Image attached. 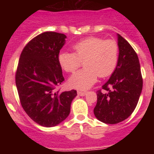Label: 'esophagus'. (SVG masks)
I'll return each mask as SVG.
<instances>
[{
	"mask_svg": "<svg viewBox=\"0 0 154 154\" xmlns=\"http://www.w3.org/2000/svg\"><path fill=\"white\" fill-rule=\"evenodd\" d=\"M87 94V92H83V91H78V95L80 96H84Z\"/></svg>",
	"mask_w": 154,
	"mask_h": 154,
	"instance_id": "obj_1",
	"label": "esophagus"
}]
</instances>
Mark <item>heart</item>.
<instances>
[{"label":"heart","mask_w":154,"mask_h":154,"mask_svg":"<svg viewBox=\"0 0 154 154\" xmlns=\"http://www.w3.org/2000/svg\"><path fill=\"white\" fill-rule=\"evenodd\" d=\"M74 53L61 51L58 61L66 72H74L84 61L85 69L76 72L69 79L71 87L81 90L89 89L101 78L110 75L118 62L119 47L114 40L90 37L72 46Z\"/></svg>","instance_id":"obj_1"}]
</instances>
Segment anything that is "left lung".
<instances>
[{
    "label": "left lung",
    "mask_w": 154,
    "mask_h": 154,
    "mask_svg": "<svg viewBox=\"0 0 154 154\" xmlns=\"http://www.w3.org/2000/svg\"><path fill=\"white\" fill-rule=\"evenodd\" d=\"M117 38V65L109 79L102 86L104 92L97 91V103L93 110L95 116L107 124H116L127 119L135 109L143 89L137 53L119 34Z\"/></svg>",
    "instance_id": "obj_1"
}]
</instances>
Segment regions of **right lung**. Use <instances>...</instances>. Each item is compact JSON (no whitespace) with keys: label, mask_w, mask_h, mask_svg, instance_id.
<instances>
[{"label":"right lung","mask_w":154,"mask_h":154,"mask_svg":"<svg viewBox=\"0 0 154 154\" xmlns=\"http://www.w3.org/2000/svg\"><path fill=\"white\" fill-rule=\"evenodd\" d=\"M64 34L47 31L30 41L20 56L16 86L23 109L35 123L52 127L70 113L76 90L55 92L65 80L58 54L65 43Z\"/></svg>","instance_id":"right-lung-1"}]
</instances>
